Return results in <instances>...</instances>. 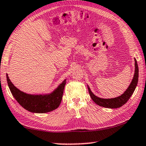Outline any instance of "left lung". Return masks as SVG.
Here are the masks:
<instances>
[{"label": "left lung", "instance_id": "8db88e82", "mask_svg": "<svg viewBox=\"0 0 146 146\" xmlns=\"http://www.w3.org/2000/svg\"><path fill=\"white\" fill-rule=\"evenodd\" d=\"M138 77H139V69H138V65H137V61L135 59V73H134L133 79L132 81L130 83L129 86L128 88L126 89V91L124 92L121 96H120L117 98H111V99H103L100 98L95 96L93 93L91 92L90 88H89L88 85V90L90 97L92 99L93 102L97 105L100 106L101 107H104V108H111V109H115V108H119L124 104H126L130 97L132 96L134 91H135V87H136L137 85V82H138Z\"/></svg>", "mask_w": 146, "mask_h": 146}]
</instances>
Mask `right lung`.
<instances>
[{
  "instance_id": "1",
  "label": "right lung",
  "mask_w": 146,
  "mask_h": 146,
  "mask_svg": "<svg viewBox=\"0 0 146 146\" xmlns=\"http://www.w3.org/2000/svg\"><path fill=\"white\" fill-rule=\"evenodd\" d=\"M8 85L15 100L25 110L33 113H43L55 110L59 106L63 98L66 79L51 93L46 95H31L17 89L7 74Z\"/></svg>"
}]
</instances>
